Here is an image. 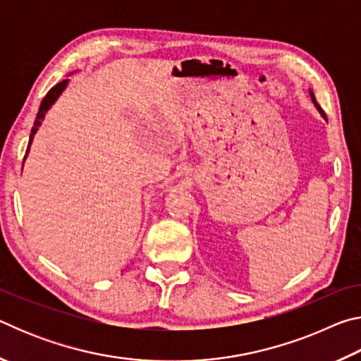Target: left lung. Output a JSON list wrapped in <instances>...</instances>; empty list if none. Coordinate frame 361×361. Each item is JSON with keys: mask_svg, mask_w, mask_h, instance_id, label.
<instances>
[{"mask_svg": "<svg viewBox=\"0 0 361 361\" xmlns=\"http://www.w3.org/2000/svg\"><path fill=\"white\" fill-rule=\"evenodd\" d=\"M310 99H312V102H314V105H315V108L319 109V113L323 116V119H326V114L323 113V109H322V106L319 105V103H317V99H315V94L312 92V90H310Z\"/></svg>", "mask_w": 361, "mask_h": 361, "instance_id": "1", "label": "left lung"}]
</instances>
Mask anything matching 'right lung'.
Segmentation results:
<instances>
[{"label":"right lung","instance_id":"right-lung-1","mask_svg":"<svg viewBox=\"0 0 361 361\" xmlns=\"http://www.w3.org/2000/svg\"><path fill=\"white\" fill-rule=\"evenodd\" d=\"M68 82H70V79H63L62 82H59L57 85H54V87L49 90V92L46 94V97L44 99H42V102H41V105H39V109H38V114H36V119H35V124H33V127H32V133H30V140H28V148H27V152H25V159H27V156H28V151H30V145L33 143V138H35V133L38 132V129H39V126H41V122L44 121V116H46V113L49 111V109L52 108V105L54 103L57 102V99L60 95L63 94V90L66 89V85H68ZM25 159H23V161H25Z\"/></svg>","mask_w":361,"mask_h":361}]
</instances>
